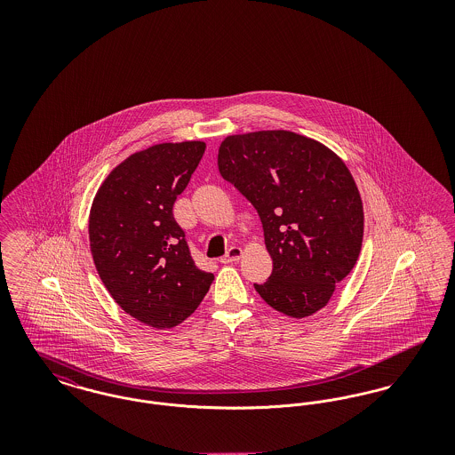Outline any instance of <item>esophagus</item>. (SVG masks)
<instances>
[{"mask_svg": "<svg viewBox=\"0 0 455 455\" xmlns=\"http://www.w3.org/2000/svg\"><path fill=\"white\" fill-rule=\"evenodd\" d=\"M242 254H243V251L240 249V247H230L228 251H227V254L220 259V262H223V264H228V262H235V260L240 259L242 258Z\"/></svg>", "mask_w": 455, "mask_h": 455, "instance_id": "34e87169", "label": "esophagus"}]
</instances>
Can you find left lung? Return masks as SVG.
I'll use <instances>...</instances> for the list:
<instances>
[{"label":"left lung","mask_w":455,"mask_h":455,"mask_svg":"<svg viewBox=\"0 0 455 455\" xmlns=\"http://www.w3.org/2000/svg\"><path fill=\"white\" fill-rule=\"evenodd\" d=\"M218 169L259 213L273 273L260 299L293 319L314 315L355 267L363 203L347 164L321 141L291 131L230 134Z\"/></svg>","instance_id":"8db88e82"}]
</instances>
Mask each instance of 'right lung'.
<instances>
[{
  "label": "right lung",
  "instance_id": "1",
  "mask_svg": "<svg viewBox=\"0 0 455 455\" xmlns=\"http://www.w3.org/2000/svg\"><path fill=\"white\" fill-rule=\"evenodd\" d=\"M204 148V141H182L132 153L110 171L90 208L100 280L126 314L155 329L186 321L215 278L196 267L172 215Z\"/></svg>",
  "mask_w": 455,
  "mask_h": 455
}]
</instances>
